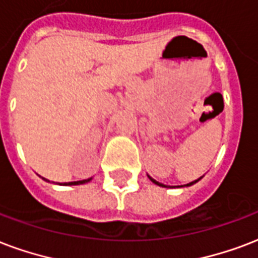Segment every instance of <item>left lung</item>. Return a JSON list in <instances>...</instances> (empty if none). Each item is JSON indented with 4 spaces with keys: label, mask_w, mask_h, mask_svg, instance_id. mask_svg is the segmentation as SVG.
I'll return each mask as SVG.
<instances>
[{
    "label": "left lung",
    "mask_w": 258,
    "mask_h": 258,
    "mask_svg": "<svg viewBox=\"0 0 258 258\" xmlns=\"http://www.w3.org/2000/svg\"><path fill=\"white\" fill-rule=\"evenodd\" d=\"M147 177L150 178V181H153V182H154V184H157V185L164 186V188H176V186H174V185H173V186L172 185H165V184H162V182H158V181H157V180H154L153 177L149 176V174H147ZM202 178H203V177H200V178H198V180H195V181L189 182V184H185V185H177V186H190V185H194V184H196V182L199 181V180H202Z\"/></svg>",
    "instance_id": "8db88e82"
}]
</instances>
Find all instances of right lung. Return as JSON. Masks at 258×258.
I'll use <instances>...</instances> for the list:
<instances>
[{
  "label": "right lung",
  "instance_id": "obj_1",
  "mask_svg": "<svg viewBox=\"0 0 258 258\" xmlns=\"http://www.w3.org/2000/svg\"><path fill=\"white\" fill-rule=\"evenodd\" d=\"M43 180H46V181H50V180H47V178H43ZM92 180V177L88 178V180H81V181H72V182H63V184H60V185H81V184H86V182H89Z\"/></svg>",
  "mask_w": 258,
  "mask_h": 258
}]
</instances>
